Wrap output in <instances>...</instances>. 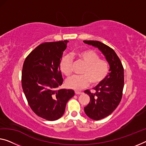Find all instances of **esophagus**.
I'll list each match as a JSON object with an SVG mask.
<instances>
[{
    "mask_svg": "<svg viewBox=\"0 0 146 146\" xmlns=\"http://www.w3.org/2000/svg\"><path fill=\"white\" fill-rule=\"evenodd\" d=\"M75 94L76 95H81V94H82V93L80 91H75Z\"/></svg>",
    "mask_w": 146,
    "mask_h": 146,
    "instance_id": "34e87169",
    "label": "esophagus"
}]
</instances>
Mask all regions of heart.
Returning a JSON list of instances; mask_svg holds the SVG:
<instances>
[{"label":"heart","mask_w":146,"mask_h":146,"mask_svg":"<svg viewBox=\"0 0 146 146\" xmlns=\"http://www.w3.org/2000/svg\"><path fill=\"white\" fill-rule=\"evenodd\" d=\"M85 67L80 76H73L66 81V86L74 90H81L91 83L92 86L100 84L104 80L109 72V64L105 59H100V55L94 50H85L74 55ZM60 70L67 77L72 73L73 61L69 55H64L60 62Z\"/></svg>","instance_id":"heart-1"}]
</instances>
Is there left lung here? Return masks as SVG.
<instances>
[{
    "instance_id": "1",
    "label": "left lung",
    "mask_w": 146,
    "mask_h": 146,
    "mask_svg": "<svg viewBox=\"0 0 146 146\" xmlns=\"http://www.w3.org/2000/svg\"><path fill=\"white\" fill-rule=\"evenodd\" d=\"M84 42L99 49L110 64L108 75L94 88L95 92L84 91L90 96V102L84 108L85 113L92 119L100 120L110 115L121 100L124 68L119 58L110 47L95 40H84Z\"/></svg>"
}]
</instances>
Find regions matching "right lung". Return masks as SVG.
Here are the masks:
<instances>
[{
  "mask_svg": "<svg viewBox=\"0 0 146 146\" xmlns=\"http://www.w3.org/2000/svg\"><path fill=\"white\" fill-rule=\"evenodd\" d=\"M68 42L41 44L23 63L21 85L28 104L38 116L48 121L61 117L68 100L74 95L72 89H57L63 82L59 65Z\"/></svg>",
  "mask_w": 146,
  "mask_h": 146,
  "instance_id": "add662e5",
  "label": "right lung"
}]
</instances>
